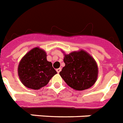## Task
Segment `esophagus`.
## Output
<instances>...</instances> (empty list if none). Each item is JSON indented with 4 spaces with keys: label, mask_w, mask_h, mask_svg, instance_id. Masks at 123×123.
<instances>
[{
    "label": "esophagus",
    "mask_w": 123,
    "mask_h": 123,
    "mask_svg": "<svg viewBox=\"0 0 123 123\" xmlns=\"http://www.w3.org/2000/svg\"><path fill=\"white\" fill-rule=\"evenodd\" d=\"M56 71H57V73H59L61 71V68H57V70H56Z\"/></svg>",
    "instance_id": "esophagus-1"
}]
</instances>
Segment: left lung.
I'll list each match as a JSON object with an SVG mask.
<instances>
[{
	"label": "left lung",
	"instance_id": "obj_1",
	"mask_svg": "<svg viewBox=\"0 0 123 123\" xmlns=\"http://www.w3.org/2000/svg\"><path fill=\"white\" fill-rule=\"evenodd\" d=\"M62 53L65 66L59 74L66 84L76 91H83L91 87L98 75V65L94 58L83 49L69 54Z\"/></svg>",
	"mask_w": 123,
	"mask_h": 123
}]
</instances>
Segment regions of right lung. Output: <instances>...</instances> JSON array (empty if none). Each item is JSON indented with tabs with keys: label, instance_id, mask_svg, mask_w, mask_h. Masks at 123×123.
<instances>
[{
	"label": "right lung",
	"instance_id": "add662e5",
	"mask_svg": "<svg viewBox=\"0 0 123 123\" xmlns=\"http://www.w3.org/2000/svg\"><path fill=\"white\" fill-rule=\"evenodd\" d=\"M20 81L27 88L38 90L48 84L57 72L48 61L45 51L38 47L25 55L18 65Z\"/></svg>",
	"mask_w": 123,
	"mask_h": 123
}]
</instances>
